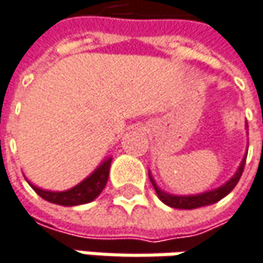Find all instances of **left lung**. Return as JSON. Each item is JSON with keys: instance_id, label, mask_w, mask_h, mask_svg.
Listing matches in <instances>:
<instances>
[{"instance_id": "1", "label": "left lung", "mask_w": 263, "mask_h": 263, "mask_svg": "<svg viewBox=\"0 0 263 263\" xmlns=\"http://www.w3.org/2000/svg\"><path fill=\"white\" fill-rule=\"evenodd\" d=\"M246 159H247V154H246V157L241 161V166H239L238 172H236L234 177L229 179L224 185L218 187V189L213 190V192H206V193L196 195V196H174V195H167V193L161 192L159 187L156 185V182H154V179L151 178V175H149V179H151L153 187H154V190H156V193H157V196L160 197L161 202H164L166 205H169V206H172V208H179V210H195V208H200V206H205V205L216 203V202H218L220 199H223L226 195H229V193L234 190L235 185L238 184L241 175H242V171H244V166H246Z\"/></svg>"}]
</instances>
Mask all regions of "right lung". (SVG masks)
<instances>
[{"label": "right lung", "mask_w": 263, "mask_h": 263, "mask_svg": "<svg viewBox=\"0 0 263 263\" xmlns=\"http://www.w3.org/2000/svg\"><path fill=\"white\" fill-rule=\"evenodd\" d=\"M110 161L112 159H107L100 164V167L89 175L88 178L78 184L76 187L67 190V192H47L42 190L32 184H29L34 192L40 197H43L47 202L57 203V205H64V206H73V205H81V203H88L94 200L103 192L104 185L109 178V169H110Z\"/></svg>", "instance_id": "right-lung-1"}]
</instances>
